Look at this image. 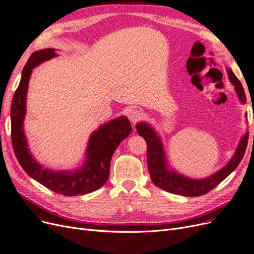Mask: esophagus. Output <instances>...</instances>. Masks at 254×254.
<instances>
[{"label": "esophagus", "instance_id": "1", "mask_svg": "<svg viewBox=\"0 0 254 254\" xmlns=\"http://www.w3.org/2000/svg\"><path fill=\"white\" fill-rule=\"evenodd\" d=\"M127 116H128V119L132 122V123L135 124L138 121H140L141 118H143V111L136 107H132L127 111Z\"/></svg>", "mask_w": 254, "mask_h": 254}]
</instances>
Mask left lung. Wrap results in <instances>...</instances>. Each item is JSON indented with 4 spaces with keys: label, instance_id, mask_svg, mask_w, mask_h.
Here are the masks:
<instances>
[{
    "label": "left lung",
    "instance_id": "1",
    "mask_svg": "<svg viewBox=\"0 0 254 254\" xmlns=\"http://www.w3.org/2000/svg\"><path fill=\"white\" fill-rule=\"evenodd\" d=\"M227 74L230 82L235 85L240 101L242 103H246V95L240 80L231 69H227ZM136 129L137 133L143 136L147 143V162L152 182L156 187L172 192V194L187 197H197L207 194L208 191L221 184L231 172L235 171L245 154L249 137V132L247 131L245 136L242 137L235 155L226 167L221 169L210 177L198 180L185 177L173 171H169L166 165L165 152L162 149L161 140L154 132V130L145 123H138Z\"/></svg>",
    "mask_w": 254,
    "mask_h": 254
}]
</instances>
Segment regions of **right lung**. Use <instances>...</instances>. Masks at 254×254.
Segmentation results:
<instances>
[{
    "label": "right lung",
    "mask_w": 254,
    "mask_h": 254,
    "mask_svg": "<svg viewBox=\"0 0 254 254\" xmlns=\"http://www.w3.org/2000/svg\"><path fill=\"white\" fill-rule=\"evenodd\" d=\"M56 56L54 49L34 52L22 72L21 82L16 88L11 104V141L14 154L26 173L47 189L64 196H78L92 192L105 185L109 177L110 160L117 147L131 132L130 122L120 117L100 126L92 134L86 150L84 167L74 172H55L43 169L29 152L23 129L26 115V98L32 69Z\"/></svg>",
    "instance_id": "1"
}]
</instances>
